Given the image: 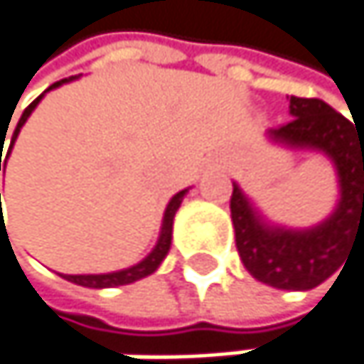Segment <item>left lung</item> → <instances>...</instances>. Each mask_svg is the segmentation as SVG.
I'll use <instances>...</instances> for the list:
<instances>
[{
	"instance_id": "1",
	"label": "left lung",
	"mask_w": 364,
	"mask_h": 364,
	"mask_svg": "<svg viewBox=\"0 0 364 364\" xmlns=\"http://www.w3.org/2000/svg\"><path fill=\"white\" fill-rule=\"evenodd\" d=\"M293 119L267 130L272 143L327 156L339 198L325 221L295 230L269 223L234 183L230 208L236 249L249 274L263 284L310 291L341 267L354 240H364V132L321 99L291 97Z\"/></svg>"
}]
</instances>
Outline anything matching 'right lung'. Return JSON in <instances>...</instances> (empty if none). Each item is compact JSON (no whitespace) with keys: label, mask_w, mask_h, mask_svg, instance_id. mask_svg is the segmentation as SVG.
<instances>
[{"label":"right lung","mask_w":364,"mask_h":364,"mask_svg":"<svg viewBox=\"0 0 364 364\" xmlns=\"http://www.w3.org/2000/svg\"><path fill=\"white\" fill-rule=\"evenodd\" d=\"M77 77H80V75H71V77H65V80H60V82L52 84L48 90H43V92L37 97L36 101H33L27 109L23 111V115H21V119H18V124H16V128H14V134H12V141H10V147H8V154H6L4 162H1V156H0V171H1V164H4V171H6V162H8V158H10V151H12V147H14L16 139H18L21 128L25 126V122L29 119V115H31L33 109L39 105V101L46 97V92H50V90H54V88L63 86V84H69V82H73V80H77ZM6 132H8V130H6ZM1 141H6V136H1ZM1 147H4V145H1ZM187 191H189V189H181L179 193H175V196L171 198V202H168V206H166V210H164V219H162V228H160V238H158L156 247L151 249V253L147 255L143 261H139L136 265H130V267L117 269V272H109V274H60V276H63L65 280H69V282L80 284V287H88V289H109V287H122V284L136 282V280H141V278H145V276L154 274V272L160 267V263L164 261V257H166L168 251H171L175 213L179 210V206H181L183 198H185V193H187ZM0 210H1V193H0Z\"/></svg>","instance_id":"add662e5"}]
</instances>
